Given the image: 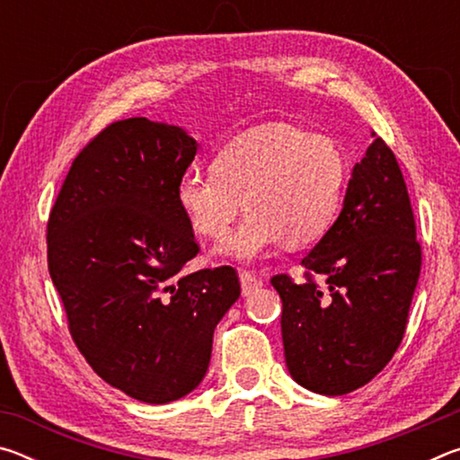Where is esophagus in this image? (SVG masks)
<instances>
[{
    "label": "esophagus",
    "mask_w": 460,
    "mask_h": 460,
    "mask_svg": "<svg viewBox=\"0 0 460 460\" xmlns=\"http://www.w3.org/2000/svg\"><path fill=\"white\" fill-rule=\"evenodd\" d=\"M239 282H241V292H243L245 296L252 294L253 290H258V288L263 284L261 278L255 276L252 270H241L239 271Z\"/></svg>",
    "instance_id": "esophagus-1"
}]
</instances>
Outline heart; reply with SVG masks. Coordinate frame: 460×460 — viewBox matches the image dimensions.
I'll return each instance as SVG.
<instances>
[{
  "mask_svg": "<svg viewBox=\"0 0 460 460\" xmlns=\"http://www.w3.org/2000/svg\"><path fill=\"white\" fill-rule=\"evenodd\" d=\"M347 174V158L332 137L266 123L225 146L213 168L186 170L176 200L205 237L225 235L247 207L243 223L217 252L253 261L286 239L292 245L321 239L337 219Z\"/></svg>",
  "mask_w": 460,
  "mask_h": 460,
  "instance_id": "heart-1",
  "label": "heart"
}]
</instances>
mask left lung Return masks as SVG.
<instances>
[{"label": "left lung", "instance_id": "left-lung-1", "mask_svg": "<svg viewBox=\"0 0 460 460\" xmlns=\"http://www.w3.org/2000/svg\"><path fill=\"white\" fill-rule=\"evenodd\" d=\"M373 136L341 215L305 260V282L271 278L282 298L286 367L296 384L342 395L377 376L408 324L422 249L394 152Z\"/></svg>", "mask_w": 460, "mask_h": 460}]
</instances>
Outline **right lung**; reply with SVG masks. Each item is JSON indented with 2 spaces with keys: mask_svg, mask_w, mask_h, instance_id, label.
Wrapping results in <instances>:
<instances>
[{
  "mask_svg": "<svg viewBox=\"0 0 460 460\" xmlns=\"http://www.w3.org/2000/svg\"><path fill=\"white\" fill-rule=\"evenodd\" d=\"M197 147L178 126L115 121L76 155L49 219V271L76 347L146 403L200 384L215 326L241 294L229 266L184 274L199 243L176 186Z\"/></svg>",
  "mask_w": 460,
  "mask_h": 460,
  "instance_id": "right-lung-1",
  "label": "right lung"
}]
</instances>
